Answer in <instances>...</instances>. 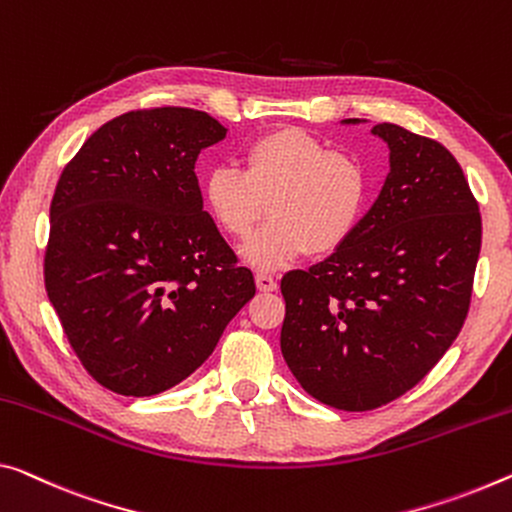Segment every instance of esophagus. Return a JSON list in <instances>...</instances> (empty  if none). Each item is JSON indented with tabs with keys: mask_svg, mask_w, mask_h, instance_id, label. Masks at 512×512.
<instances>
[{
	"mask_svg": "<svg viewBox=\"0 0 512 512\" xmlns=\"http://www.w3.org/2000/svg\"><path fill=\"white\" fill-rule=\"evenodd\" d=\"M256 286L263 293H272V290H277V279L267 272H256Z\"/></svg>",
	"mask_w": 512,
	"mask_h": 512,
	"instance_id": "obj_1",
	"label": "esophagus"
}]
</instances>
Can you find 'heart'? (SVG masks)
<instances>
[{
	"label": "heart",
	"instance_id": "b5f03b06",
	"mask_svg": "<svg viewBox=\"0 0 512 512\" xmlns=\"http://www.w3.org/2000/svg\"><path fill=\"white\" fill-rule=\"evenodd\" d=\"M203 199L219 229L247 240V263L277 270L304 254H327L357 231L371 199V176L348 151L300 128H279L251 139L242 169L217 167L203 183Z\"/></svg>",
	"mask_w": 512,
	"mask_h": 512
}]
</instances>
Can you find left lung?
Returning a JSON list of instances; mask_svg holds the SVG:
<instances>
[{
    "mask_svg": "<svg viewBox=\"0 0 512 512\" xmlns=\"http://www.w3.org/2000/svg\"><path fill=\"white\" fill-rule=\"evenodd\" d=\"M373 135L391 162L373 208L332 256L281 279L283 359L306 393L345 412L391 403L444 357L481 254V212L458 160L400 125Z\"/></svg>",
    "mask_w": 512,
    "mask_h": 512,
    "instance_id": "1",
    "label": "left lung"
}]
</instances>
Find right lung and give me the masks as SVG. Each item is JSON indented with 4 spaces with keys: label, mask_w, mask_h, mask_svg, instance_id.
<instances>
[{
    "label": "right lung",
    "mask_w": 512,
    "mask_h": 512,
    "mask_svg": "<svg viewBox=\"0 0 512 512\" xmlns=\"http://www.w3.org/2000/svg\"><path fill=\"white\" fill-rule=\"evenodd\" d=\"M224 137L199 109H137L93 132L61 171L45 290L70 348L109 391L176 387L256 293L194 174L203 148Z\"/></svg>",
    "instance_id": "obj_1"
}]
</instances>
